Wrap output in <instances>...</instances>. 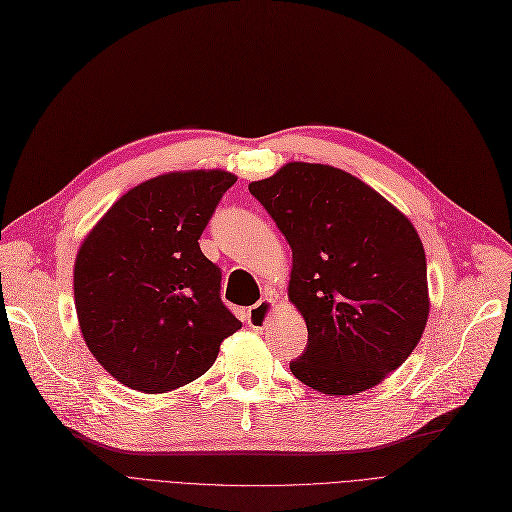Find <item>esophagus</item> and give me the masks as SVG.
<instances>
[{
	"label": "esophagus",
	"mask_w": 512,
	"mask_h": 512,
	"mask_svg": "<svg viewBox=\"0 0 512 512\" xmlns=\"http://www.w3.org/2000/svg\"><path fill=\"white\" fill-rule=\"evenodd\" d=\"M274 309H276V305H274L272 299L259 301L257 305H253V307L247 311V324H249L253 330H263V328L272 321Z\"/></svg>",
	"instance_id": "obj_1"
}]
</instances>
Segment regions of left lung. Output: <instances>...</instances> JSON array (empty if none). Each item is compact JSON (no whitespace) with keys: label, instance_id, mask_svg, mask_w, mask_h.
<instances>
[{"label":"left lung","instance_id":"1","mask_svg":"<svg viewBox=\"0 0 512 512\" xmlns=\"http://www.w3.org/2000/svg\"><path fill=\"white\" fill-rule=\"evenodd\" d=\"M249 191L292 249L288 299L309 332L292 375L330 396L378 386L427 324L417 230L371 186L324 164L290 161Z\"/></svg>","mask_w":512,"mask_h":512}]
</instances>
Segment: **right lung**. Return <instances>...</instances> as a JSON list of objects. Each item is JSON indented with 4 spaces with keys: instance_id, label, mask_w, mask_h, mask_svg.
I'll return each mask as SVG.
<instances>
[{
    "instance_id": "right-lung-1",
    "label": "right lung",
    "mask_w": 512,
    "mask_h": 512,
    "mask_svg": "<svg viewBox=\"0 0 512 512\" xmlns=\"http://www.w3.org/2000/svg\"><path fill=\"white\" fill-rule=\"evenodd\" d=\"M236 182L224 170L170 172L130 188L78 249L74 305L93 357L137 392L203 375L240 321L199 238Z\"/></svg>"
}]
</instances>
